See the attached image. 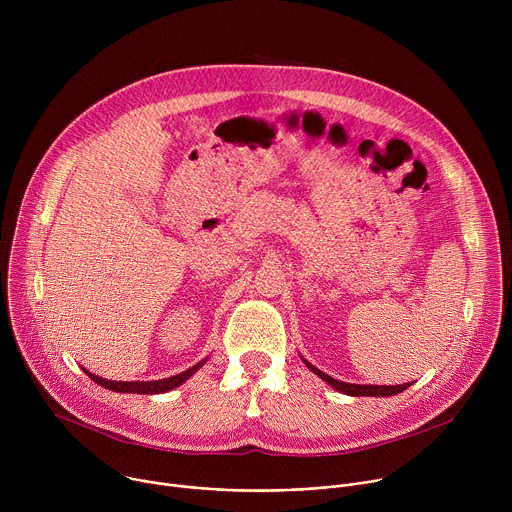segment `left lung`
<instances>
[{
	"mask_svg": "<svg viewBox=\"0 0 512 512\" xmlns=\"http://www.w3.org/2000/svg\"><path fill=\"white\" fill-rule=\"evenodd\" d=\"M302 360L314 375H318L322 381H326L332 389H336L344 395H350V397H391V395H397V393L411 387V383H403V385H354V383H344V381L332 379L330 375L316 369L314 364L310 360H306L304 356H302Z\"/></svg>",
	"mask_w": 512,
	"mask_h": 512,
	"instance_id": "obj_1",
	"label": "left lung"
}]
</instances>
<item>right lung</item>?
I'll return each instance as SVG.
<instances>
[{"label": "right lung", "mask_w": 512, "mask_h": 512, "mask_svg": "<svg viewBox=\"0 0 512 512\" xmlns=\"http://www.w3.org/2000/svg\"><path fill=\"white\" fill-rule=\"evenodd\" d=\"M206 362L200 360L196 362L194 367H190L188 371L180 373V375H174V377H168V379H160V381H109V379H103V377H97L93 373H89L87 369H83L97 385L109 389V391H115V393H137V395H160V393H168L176 387H180L182 383H186L200 367Z\"/></svg>", "instance_id": "obj_1"}]
</instances>
